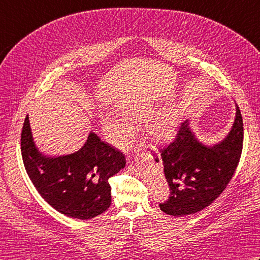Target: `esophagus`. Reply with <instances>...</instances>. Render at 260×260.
<instances>
[{
    "label": "esophagus",
    "mask_w": 260,
    "mask_h": 260,
    "mask_svg": "<svg viewBox=\"0 0 260 260\" xmlns=\"http://www.w3.org/2000/svg\"><path fill=\"white\" fill-rule=\"evenodd\" d=\"M133 168H134V167H133Z\"/></svg>",
    "instance_id": "1"
}]
</instances>
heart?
I'll use <instances>...</instances> for the list:
<instances>
[{"mask_svg":"<svg viewBox=\"0 0 260 260\" xmlns=\"http://www.w3.org/2000/svg\"><path fill=\"white\" fill-rule=\"evenodd\" d=\"M124 117L107 114L103 117V128L110 142L119 146H125L133 139L135 127L131 123H144L155 113L154 104L146 99L133 101L121 105ZM176 118L173 112H163L155 116L147 125V134L153 141L165 142L172 139L176 132Z\"/></svg>","mask_w":260,"mask_h":260,"instance_id":"obj_1","label":"heart"}]
</instances>
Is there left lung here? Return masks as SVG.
<instances>
[{"mask_svg":"<svg viewBox=\"0 0 260 260\" xmlns=\"http://www.w3.org/2000/svg\"><path fill=\"white\" fill-rule=\"evenodd\" d=\"M244 143L239 107L235 123L223 141L206 146L197 140L189 120L179 127L173 142L161 148V161L170 197L159 203L163 212L175 217L192 214L210 206L233 179ZM158 162V157L155 158Z\"/></svg>","mask_w":260,"mask_h":260,"instance_id":"left-lung-1","label":"left lung"}]
</instances>
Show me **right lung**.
<instances>
[{"mask_svg": "<svg viewBox=\"0 0 260 260\" xmlns=\"http://www.w3.org/2000/svg\"><path fill=\"white\" fill-rule=\"evenodd\" d=\"M21 153L39 194L58 212L81 220L95 218L109 208L108 180L126 164L123 153L92 132L79 151L58 157L42 155L33 142L27 115L22 127Z\"/></svg>", "mask_w": 260, "mask_h": 260, "instance_id": "right-lung-1", "label": "right lung"}]
</instances>
